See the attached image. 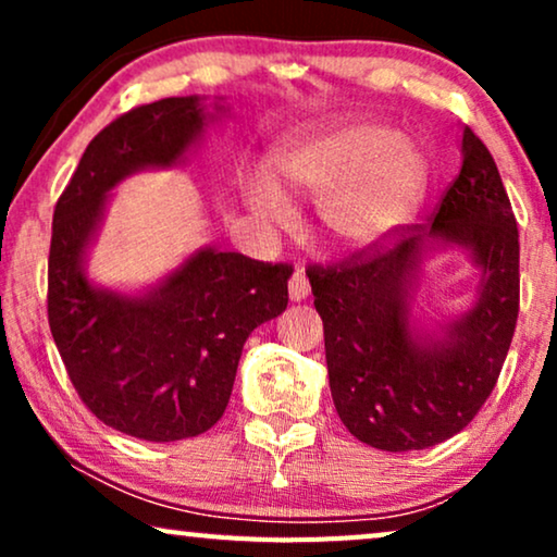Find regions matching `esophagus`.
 Listing matches in <instances>:
<instances>
[{
  "instance_id": "esophagus-1",
  "label": "esophagus",
  "mask_w": 557,
  "mask_h": 557,
  "mask_svg": "<svg viewBox=\"0 0 557 557\" xmlns=\"http://www.w3.org/2000/svg\"><path fill=\"white\" fill-rule=\"evenodd\" d=\"M309 296V281L304 269H296L288 278V299L292 301H304Z\"/></svg>"
}]
</instances>
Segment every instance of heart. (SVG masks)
I'll return each instance as SVG.
<instances>
[{
  "label": "heart",
  "mask_w": 557,
  "mask_h": 557,
  "mask_svg": "<svg viewBox=\"0 0 557 557\" xmlns=\"http://www.w3.org/2000/svg\"><path fill=\"white\" fill-rule=\"evenodd\" d=\"M278 174L294 193L322 205V223L339 246L362 250L400 231L421 208L431 182L425 151L398 128L362 121L304 136L276 157ZM250 210L284 225L294 208L271 174L246 185Z\"/></svg>",
  "instance_id": "1"
}]
</instances>
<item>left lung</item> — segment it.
I'll return each instance as SVG.
<instances>
[{
  "label": "left lung",
  "mask_w": 557,
  "mask_h": 557,
  "mask_svg": "<svg viewBox=\"0 0 557 557\" xmlns=\"http://www.w3.org/2000/svg\"><path fill=\"white\" fill-rule=\"evenodd\" d=\"M467 249L480 271L463 315L425 331L412 301L424 261ZM307 271L324 322L334 408L357 441L418 451L467 429L497 385L520 311V235L499 170L463 128L461 172L429 227H410L387 250Z\"/></svg>",
  "instance_id": "8db88e82"
}]
</instances>
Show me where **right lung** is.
I'll return each instance as SVG.
<instances>
[{
    "label": "right lung",
    "mask_w": 557,
    "mask_h": 557,
    "mask_svg": "<svg viewBox=\"0 0 557 557\" xmlns=\"http://www.w3.org/2000/svg\"><path fill=\"white\" fill-rule=\"evenodd\" d=\"M200 96L162 98L111 121L83 151L52 215L48 319L71 383L98 421L141 441L200 436L225 413L248 334L288 304L292 269L197 248L141 292L88 278L111 189L172 170L225 113Z\"/></svg>",
    "instance_id": "add662e5"
}]
</instances>
